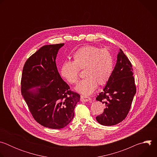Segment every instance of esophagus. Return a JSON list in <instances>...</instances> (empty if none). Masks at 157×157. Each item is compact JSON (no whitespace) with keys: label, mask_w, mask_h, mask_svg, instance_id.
Returning <instances> with one entry per match:
<instances>
[{"label":"esophagus","mask_w":157,"mask_h":157,"mask_svg":"<svg viewBox=\"0 0 157 157\" xmlns=\"http://www.w3.org/2000/svg\"><path fill=\"white\" fill-rule=\"evenodd\" d=\"M91 100V98H90L89 97H87V96H81V101L82 102H87Z\"/></svg>","instance_id":"34e87169"}]
</instances>
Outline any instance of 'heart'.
I'll return each instance as SVG.
<instances>
[{"instance_id": "1", "label": "heart", "mask_w": 157, "mask_h": 157, "mask_svg": "<svg viewBox=\"0 0 157 157\" xmlns=\"http://www.w3.org/2000/svg\"><path fill=\"white\" fill-rule=\"evenodd\" d=\"M73 61L64 62L60 69L61 76L71 84L78 82L79 71L84 69L86 78L76 86L75 90L84 96L91 94L98 87L105 84L114 70V59L106 49L94 46H85L73 54Z\"/></svg>"}]
</instances>
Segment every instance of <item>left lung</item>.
<instances>
[{
  "label": "left lung",
  "mask_w": 157,
  "mask_h": 157,
  "mask_svg": "<svg viewBox=\"0 0 157 157\" xmlns=\"http://www.w3.org/2000/svg\"><path fill=\"white\" fill-rule=\"evenodd\" d=\"M130 61L120 49L113 74L96 100L105 105L104 113L96 117L102 125L111 126L122 122L130 110L136 93Z\"/></svg>",
  "instance_id": "1"
}]
</instances>
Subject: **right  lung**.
<instances>
[{
  "mask_svg": "<svg viewBox=\"0 0 157 157\" xmlns=\"http://www.w3.org/2000/svg\"><path fill=\"white\" fill-rule=\"evenodd\" d=\"M64 43L41 47L25 62L21 92L35 120L43 127L59 129L74 117L80 96L71 91L59 75L56 58Z\"/></svg>",
  "mask_w": 157,
  "mask_h": 157,
  "instance_id": "obj_1",
  "label": "right lung"
}]
</instances>
